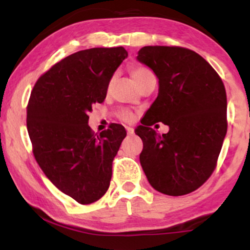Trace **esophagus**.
<instances>
[{
  "label": "esophagus",
  "mask_w": 250,
  "mask_h": 250,
  "mask_svg": "<svg viewBox=\"0 0 250 250\" xmlns=\"http://www.w3.org/2000/svg\"><path fill=\"white\" fill-rule=\"evenodd\" d=\"M125 129H127V134L128 135H134V129L131 127H125Z\"/></svg>",
  "instance_id": "34e87169"
}]
</instances>
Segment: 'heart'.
<instances>
[{
	"mask_svg": "<svg viewBox=\"0 0 250 250\" xmlns=\"http://www.w3.org/2000/svg\"><path fill=\"white\" fill-rule=\"evenodd\" d=\"M131 75H133L135 82H136L137 84L140 85L143 81H145L146 79H147V77L151 76V75H153V74H151V71L148 70L147 68H145V67H136V68H134L133 71H131ZM114 79H115V77H111L110 81L108 82V85H107V90L108 91L110 90L111 85H113ZM119 117L122 120V121L131 122L134 120V114L131 113L130 110H127V109H122V110H120Z\"/></svg>",
	"mask_w": 250,
	"mask_h": 250,
	"instance_id": "b5f03b06",
	"label": "heart"
}]
</instances>
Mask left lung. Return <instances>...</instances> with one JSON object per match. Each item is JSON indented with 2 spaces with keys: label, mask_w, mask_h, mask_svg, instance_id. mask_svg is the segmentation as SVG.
<instances>
[{
  "label": "left lung",
  "mask_w": 250,
  "mask_h": 250,
  "mask_svg": "<svg viewBox=\"0 0 250 250\" xmlns=\"http://www.w3.org/2000/svg\"><path fill=\"white\" fill-rule=\"evenodd\" d=\"M159 79V94L135 129L143 150L140 162L155 190L181 196L209 179L227 134V95L222 80L193 50L148 45L137 53ZM169 127L160 135L150 125Z\"/></svg>",
  "instance_id": "obj_1"
}]
</instances>
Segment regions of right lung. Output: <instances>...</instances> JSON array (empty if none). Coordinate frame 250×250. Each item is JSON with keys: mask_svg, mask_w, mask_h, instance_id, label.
<instances>
[{"mask_svg": "<svg viewBox=\"0 0 250 250\" xmlns=\"http://www.w3.org/2000/svg\"><path fill=\"white\" fill-rule=\"evenodd\" d=\"M128 53L91 48L56 63L37 80L27 108V129L37 163L57 189L81 205L108 190L113 160L125 137L121 125L94 134L88 113L102 103L108 82Z\"/></svg>", "mask_w": 250, "mask_h": 250, "instance_id": "obj_1", "label": "right lung"}]
</instances>
